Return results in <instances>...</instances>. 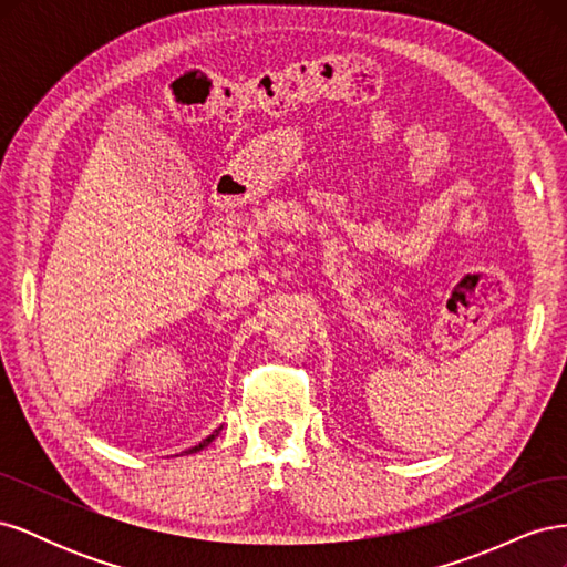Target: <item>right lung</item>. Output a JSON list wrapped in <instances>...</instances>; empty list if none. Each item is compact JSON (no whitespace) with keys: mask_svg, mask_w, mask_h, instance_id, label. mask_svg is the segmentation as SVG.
<instances>
[{"mask_svg":"<svg viewBox=\"0 0 567 567\" xmlns=\"http://www.w3.org/2000/svg\"><path fill=\"white\" fill-rule=\"evenodd\" d=\"M219 431H221V427H217V431H215V433H213V435H208V437H205V440H203V442H198V444H196V447H192V450H188V452H186V454H194V452H200V450H203V447H208V444H210V442H213V440H215V437H217V433H219Z\"/></svg>","mask_w":567,"mask_h":567,"instance_id":"1","label":"right lung"}]
</instances>
